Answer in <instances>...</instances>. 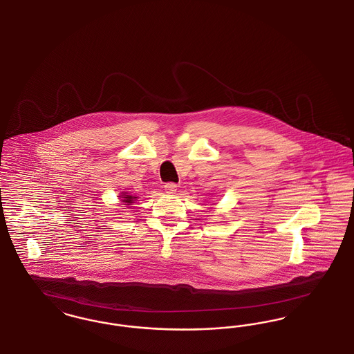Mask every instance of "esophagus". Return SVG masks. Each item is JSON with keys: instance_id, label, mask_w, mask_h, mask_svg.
Listing matches in <instances>:
<instances>
[{"instance_id": "obj_1", "label": "esophagus", "mask_w": 354, "mask_h": 354, "mask_svg": "<svg viewBox=\"0 0 354 354\" xmlns=\"http://www.w3.org/2000/svg\"><path fill=\"white\" fill-rule=\"evenodd\" d=\"M164 187H165V192L169 194H173V193L177 192V185L174 183H168V184H165Z\"/></svg>"}]
</instances>
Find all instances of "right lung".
<instances>
[{
    "mask_svg": "<svg viewBox=\"0 0 354 354\" xmlns=\"http://www.w3.org/2000/svg\"><path fill=\"white\" fill-rule=\"evenodd\" d=\"M120 197H121V203H125L124 205H127V206L133 204L134 200L137 198V197H134V196H128V193H122Z\"/></svg>",
    "mask_w": 354,
    "mask_h": 354,
    "instance_id": "obj_1",
    "label": "right lung"
}]
</instances>
